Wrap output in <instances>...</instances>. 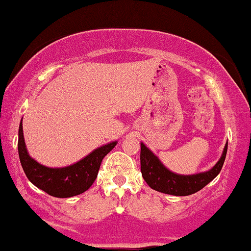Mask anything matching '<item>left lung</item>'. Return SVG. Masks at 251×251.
I'll list each match as a JSON object with an SVG mask.
<instances>
[{"instance_id": "obj_1", "label": "left lung", "mask_w": 251, "mask_h": 251, "mask_svg": "<svg viewBox=\"0 0 251 251\" xmlns=\"http://www.w3.org/2000/svg\"><path fill=\"white\" fill-rule=\"evenodd\" d=\"M228 143L222 155L210 170L194 175H179L170 172L146 144L141 143V173L151 189L174 196H188L195 194L219 175L225 163Z\"/></svg>"}]
</instances>
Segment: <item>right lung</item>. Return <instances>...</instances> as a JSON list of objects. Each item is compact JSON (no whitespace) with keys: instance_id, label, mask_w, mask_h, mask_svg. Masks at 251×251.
I'll return each instance as SVG.
<instances>
[{"instance_id":"obj_1","label":"right lung","mask_w":251,"mask_h":251,"mask_svg":"<svg viewBox=\"0 0 251 251\" xmlns=\"http://www.w3.org/2000/svg\"><path fill=\"white\" fill-rule=\"evenodd\" d=\"M117 141L107 143L68 167L50 168L38 163L29 155L23 136L22 121L19 128V156L25 174L35 187L58 199L73 197L87 191L97 177L101 162L114 149Z\"/></svg>"}]
</instances>
